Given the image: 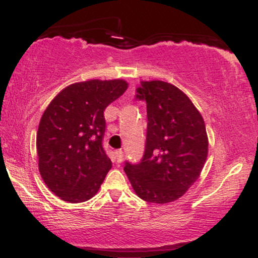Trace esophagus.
Instances as JSON below:
<instances>
[{"label":"esophagus","mask_w":258,"mask_h":258,"mask_svg":"<svg viewBox=\"0 0 258 258\" xmlns=\"http://www.w3.org/2000/svg\"><path fill=\"white\" fill-rule=\"evenodd\" d=\"M115 160H116V162L117 164H120L121 161H122L123 160V152L122 150H116V152H115Z\"/></svg>","instance_id":"esophagus-1"}]
</instances>
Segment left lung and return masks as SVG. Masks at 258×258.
I'll return each instance as SVG.
<instances>
[{"label": "left lung", "instance_id": "1", "mask_svg": "<svg viewBox=\"0 0 258 258\" xmlns=\"http://www.w3.org/2000/svg\"><path fill=\"white\" fill-rule=\"evenodd\" d=\"M138 99L147 102V142L137 165L126 162L133 190L148 203L179 199L199 178L209 153L203 116L184 92L168 82L142 81Z\"/></svg>", "mask_w": 258, "mask_h": 258}]
</instances>
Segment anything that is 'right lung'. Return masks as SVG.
Here are the masks:
<instances>
[{
	"label": "right lung",
	"mask_w": 258,
	"mask_h": 258,
	"mask_svg": "<svg viewBox=\"0 0 258 258\" xmlns=\"http://www.w3.org/2000/svg\"><path fill=\"white\" fill-rule=\"evenodd\" d=\"M125 80H88L61 90L38 125V171L49 190L68 203H84L99 190L111 168L103 148L104 110L122 96Z\"/></svg>",
	"instance_id": "add662e5"
}]
</instances>
